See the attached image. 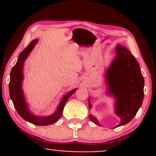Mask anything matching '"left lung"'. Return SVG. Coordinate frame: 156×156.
I'll return each mask as SVG.
<instances>
[{
    "label": "left lung",
    "mask_w": 156,
    "mask_h": 156,
    "mask_svg": "<svg viewBox=\"0 0 156 156\" xmlns=\"http://www.w3.org/2000/svg\"><path fill=\"white\" fill-rule=\"evenodd\" d=\"M117 57L106 72L108 92L116 98V114L121 118V125L133 119L144 99V80L139 62L125 47L118 45L115 49ZM89 108L92 105L89 101ZM89 119L100 125L92 115Z\"/></svg>",
    "instance_id": "1"
}]
</instances>
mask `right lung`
I'll use <instances>...</instances> for the list:
<instances>
[{
	"mask_svg": "<svg viewBox=\"0 0 156 156\" xmlns=\"http://www.w3.org/2000/svg\"><path fill=\"white\" fill-rule=\"evenodd\" d=\"M37 42V39H34L25 48L23 51L20 53L17 63L13 67L10 74L9 81V94L12 99L15 108L17 110L19 115L25 120L35 125H48L54 123L61 117L62 112L65 105L66 102L72 94L76 92V89H73L68 94L64 97L63 99L61 101L59 105L57 108L56 111L53 114L45 117H36L31 114L26 106V103L25 102L24 97H23L21 83L23 78V67L25 60L28 57V54L31 53L34 47Z\"/></svg>",
	"mask_w": 156,
	"mask_h": 156,
	"instance_id": "add662e5",
	"label": "right lung"
}]
</instances>
